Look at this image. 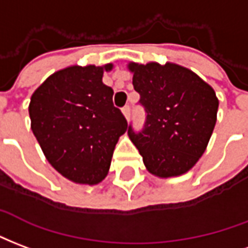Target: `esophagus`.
I'll return each instance as SVG.
<instances>
[{
    "label": "esophagus",
    "instance_id": "esophagus-1",
    "mask_svg": "<svg viewBox=\"0 0 248 248\" xmlns=\"http://www.w3.org/2000/svg\"><path fill=\"white\" fill-rule=\"evenodd\" d=\"M123 115L125 116L126 120H129V116H131V108H129V106H125L123 108Z\"/></svg>",
    "mask_w": 248,
    "mask_h": 248
}]
</instances>
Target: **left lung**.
I'll use <instances>...</instances> for the list:
<instances>
[{
	"label": "left lung",
	"instance_id": "1",
	"mask_svg": "<svg viewBox=\"0 0 248 248\" xmlns=\"http://www.w3.org/2000/svg\"><path fill=\"white\" fill-rule=\"evenodd\" d=\"M133 87L140 93L146 122L128 135L146 170L160 178L185 174L205 153L214 131L218 97L196 72L176 63L129 62Z\"/></svg>",
	"mask_w": 248,
	"mask_h": 248
}]
</instances>
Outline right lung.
I'll return each mask as SVG.
<instances>
[{
    "label": "right lung",
    "instance_id": "obj_1",
    "mask_svg": "<svg viewBox=\"0 0 248 248\" xmlns=\"http://www.w3.org/2000/svg\"><path fill=\"white\" fill-rule=\"evenodd\" d=\"M104 66H68L34 91L29 104L31 131L47 161L67 180L96 185L109 170L119 137L128 128L113 107V90L103 83Z\"/></svg>",
    "mask_w": 248,
    "mask_h": 248
}]
</instances>
